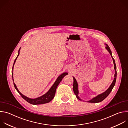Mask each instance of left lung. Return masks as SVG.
I'll return each instance as SVG.
<instances>
[{
    "mask_svg": "<svg viewBox=\"0 0 128 128\" xmlns=\"http://www.w3.org/2000/svg\"><path fill=\"white\" fill-rule=\"evenodd\" d=\"M106 48L108 50V51L110 53V55L112 58L113 61H114V68L116 71V73H115V74H114V80L113 81V82H112V84L110 85V87H109L105 92L103 93L102 94L98 95L97 97L94 98L93 99H92L91 100L88 101V102H90V103H98V102H100L102 101L104 99H105L108 95L109 94H110V93L112 92V88H114L115 84H116V63H115V61L114 60V59L113 58L112 56V51L109 48V46L106 44ZM73 89H74V93L76 95V96L77 98L79 100H80V99L79 97L78 96V84L77 83V82L76 80V78L74 77V85H73Z\"/></svg>",
    "mask_w": 128,
    "mask_h": 128,
    "instance_id": "8db88e82",
    "label": "left lung"
}]
</instances>
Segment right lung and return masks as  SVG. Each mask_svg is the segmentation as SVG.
<instances>
[{
  "label": "right lung",
  "instance_id": "right-lung-1",
  "mask_svg": "<svg viewBox=\"0 0 128 128\" xmlns=\"http://www.w3.org/2000/svg\"><path fill=\"white\" fill-rule=\"evenodd\" d=\"M19 50H20V49H19ZM19 50V52H18V54L16 58L14 60V65H13V66H12V71H13L14 65V63H15V62L16 61V59H17L18 57L19 56V54H20ZM67 74V72H65V73H63V74H62L61 75H60L58 78L57 79L56 81L54 82V84L50 88L49 90L48 91V92L46 94L44 95L43 96H41L40 97L36 98V99H30V98H29L25 96L24 95H22L19 92V90H18V89L17 88H16V86L14 83V86L15 88L18 91V93L20 94V95L22 96V97L24 99H25L28 103H29L30 104H33V105L42 104H44V103H47L50 102L54 98V95H55V93H56V88H57L58 84L61 82V81L62 80L63 78L65 76H66ZM12 80H13V82H14L13 71H12Z\"/></svg>",
  "mask_w": 128,
  "mask_h": 128
}]
</instances>
